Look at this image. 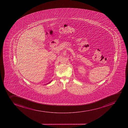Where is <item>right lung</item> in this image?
Segmentation results:
<instances>
[{
  "mask_svg": "<svg viewBox=\"0 0 128 128\" xmlns=\"http://www.w3.org/2000/svg\"><path fill=\"white\" fill-rule=\"evenodd\" d=\"M50 82H51V81H50V82H49V83H48V84H50Z\"/></svg>",
  "mask_w": 128,
  "mask_h": 128,
  "instance_id": "right-lung-1",
  "label": "right lung"
}]
</instances>
